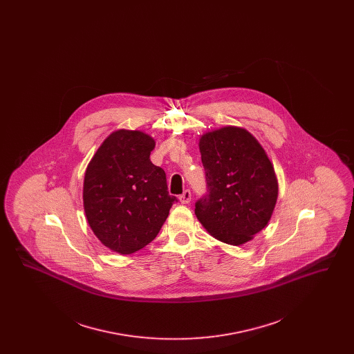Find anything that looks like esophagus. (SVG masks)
Here are the masks:
<instances>
[{
  "mask_svg": "<svg viewBox=\"0 0 354 354\" xmlns=\"http://www.w3.org/2000/svg\"><path fill=\"white\" fill-rule=\"evenodd\" d=\"M179 201L182 204H188L191 201V191L189 189H185V192L179 196Z\"/></svg>",
  "mask_w": 354,
  "mask_h": 354,
  "instance_id": "obj_1",
  "label": "esophagus"
}]
</instances>
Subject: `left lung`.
I'll list each match as a JSON object with an SVG mask.
<instances>
[{"mask_svg": "<svg viewBox=\"0 0 354 354\" xmlns=\"http://www.w3.org/2000/svg\"><path fill=\"white\" fill-rule=\"evenodd\" d=\"M199 149L207 194L195 203L196 218L223 243L252 240L268 224L279 194L267 152L251 133L234 126L202 135Z\"/></svg>", "mask_w": 354, "mask_h": 354, "instance_id": "8db88e82", "label": "left lung"}]
</instances>
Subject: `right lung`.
<instances>
[{"mask_svg":"<svg viewBox=\"0 0 354 354\" xmlns=\"http://www.w3.org/2000/svg\"><path fill=\"white\" fill-rule=\"evenodd\" d=\"M153 147L155 140L142 131H114L84 172L88 225L114 252L131 254L151 243L178 202L169 195L166 172L150 160Z\"/></svg>","mask_w":354,"mask_h":354,"instance_id":"obj_1","label":"right lung"}]
</instances>
